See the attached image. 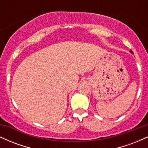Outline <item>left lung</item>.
Wrapping results in <instances>:
<instances>
[{
    "instance_id": "1",
    "label": "left lung",
    "mask_w": 148,
    "mask_h": 148,
    "mask_svg": "<svg viewBox=\"0 0 148 148\" xmlns=\"http://www.w3.org/2000/svg\"><path fill=\"white\" fill-rule=\"evenodd\" d=\"M130 52H131V53H132V51H130Z\"/></svg>"
}]
</instances>
